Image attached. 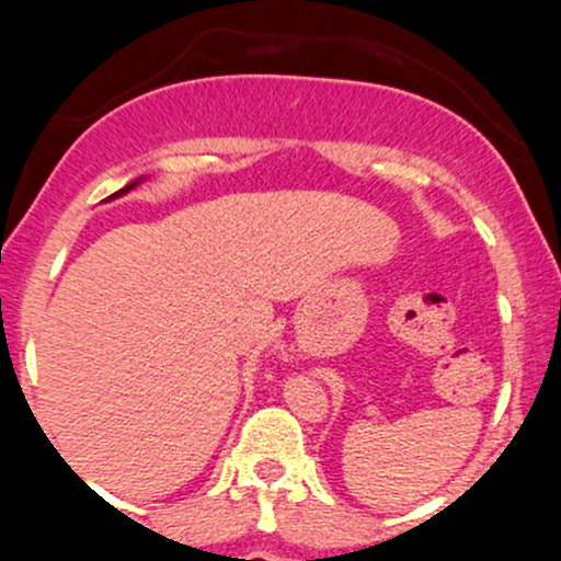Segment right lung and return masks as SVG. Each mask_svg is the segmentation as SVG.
I'll return each instance as SVG.
<instances>
[{
    "label": "right lung",
    "mask_w": 561,
    "mask_h": 561,
    "mask_svg": "<svg viewBox=\"0 0 561 561\" xmlns=\"http://www.w3.org/2000/svg\"><path fill=\"white\" fill-rule=\"evenodd\" d=\"M139 182H141V179H137V182H131V184H126L124 190H118V192H115V195H111V199H113V197H121V195H126V192H128V190H134V186H137Z\"/></svg>",
    "instance_id": "right-lung-1"
}]
</instances>
